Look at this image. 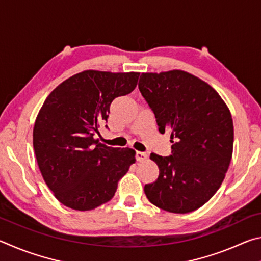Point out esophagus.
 <instances>
[{
	"mask_svg": "<svg viewBox=\"0 0 261 261\" xmlns=\"http://www.w3.org/2000/svg\"><path fill=\"white\" fill-rule=\"evenodd\" d=\"M147 159V154L144 153V152H136V160L137 161H145Z\"/></svg>",
	"mask_w": 261,
	"mask_h": 261,
	"instance_id": "34e87169",
	"label": "esophagus"
}]
</instances>
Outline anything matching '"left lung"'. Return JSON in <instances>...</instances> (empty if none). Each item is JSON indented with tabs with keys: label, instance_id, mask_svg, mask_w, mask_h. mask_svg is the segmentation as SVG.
<instances>
[{
	"label": "left lung",
	"instance_id": "8db88e82",
	"mask_svg": "<svg viewBox=\"0 0 261 261\" xmlns=\"http://www.w3.org/2000/svg\"><path fill=\"white\" fill-rule=\"evenodd\" d=\"M138 86L159 131L169 130L173 143L170 156H149L159 167V177L145 185V194L170 213L196 211L218 191L230 165V110L210 84L183 70L144 72Z\"/></svg>",
	"mask_w": 261,
	"mask_h": 261
}]
</instances>
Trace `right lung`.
I'll return each instance as SVG.
<instances>
[{"label": "right lung", "mask_w": 261, "mask_h": 261, "mask_svg": "<svg viewBox=\"0 0 261 261\" xmlns=\"http://www.w3.org/2000/svg\"><path fill=\"white\" fill-rule=\"evenodd\" d=\"M138 77L85 70L47 96L35 118L33 147L43 180L61 204L83 212L101 206L136 162L135 149L109 147L94 136L113 100L131 93Z\"/></svg>", "instance_id": "1"}]
</instances>
